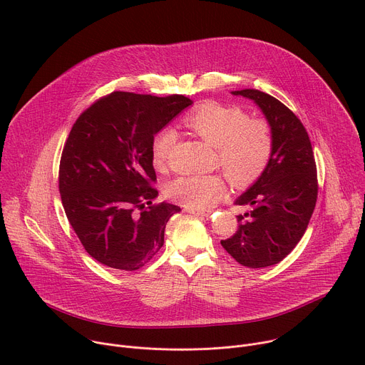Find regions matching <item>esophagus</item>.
Listing matches in <instances>:
<instances>
[{"mask_svg": "<svg viewBox=\"0 0 365 365\" xmlns=\"http://www.w3.org/2000/svg\"><path fill=\"white\" fill-rule=\"evenodd\" d=\"M186 211H187L189 214H193V215H197V217H210V215H211V211L197 210V208H186Z\"/></svg>", "mask_w": 365, "mask_h": 365, "instance_id": "obj_1", "label": "esophagus"}]
</instances>
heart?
<instances>
[{"label":"heart","mask_w":365,"mask_h":365,"mask_svg":"<svg viewBox=\"0 0 365 365\" xmlns=\"http://www.w3.org/2000/svg\"><path fill=\"white\" fill-rule=\"evenodd\" d=\"M185 125L208 145L217 148L218 164L235 187L255 182L267 168L272 154L274 137L264 119L250 118L237 106L208 102L185 116ZM176 141L172 128L158 130L151 144V160L157 170L168 165ZM225 190L218 175L180 176L165 186V195L187 208H207L217 202Z\"/></svg>","instance_id":"heart-1"}]
</instances>
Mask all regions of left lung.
I'll return each mask as SVG.
<instances>
[{
	"instance_id": "8db88e82",
	"label": "left lung",
	"mask_w": 365,
	"mask_h": 365,
	"mask_svg": "<svg viewBox=\"0 0 365 365\" xmlns=\"http://www.w3.org/2000/svg\"><path fill=\"white\" fill-rule=\"evenodd\" d=\"M253 101L267 118L274 147L259 179L236 200L246 207L237 230L221 246L247 268L281 262L302 240L317 201V169L302 120L278 98L246 88L233 91Z\"/></svg>"
}]
</instances>
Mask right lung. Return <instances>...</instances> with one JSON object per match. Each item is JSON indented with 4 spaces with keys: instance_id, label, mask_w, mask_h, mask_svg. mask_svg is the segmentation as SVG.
Here are the masks:
<instances>
[{
    "instance_id": "1",
    "label": "right lung",
    "mask_w": 365,
    "mask_h": 365,
    "mask_svg": "<svg viewBox=\"0 0 365 365\" xmlns=\"http://www.w3.org/2000/svg\"><path fill=\"white\" fill-rule=\"evenodd\" d=\"M192 101L113 91L71 128L59 163L62 207L86 252L109 268L137 271L161 249L172 204L158 192L151 160L154 135Z\"/></svg>"
}]
</instances>
